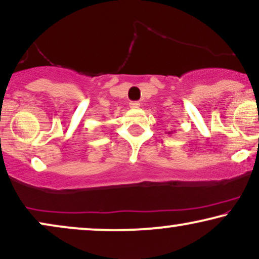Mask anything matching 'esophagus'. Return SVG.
I'll use <instances>...</instances> for the list:
<instances>
[{
    "label": "esophagus",
    "instance_id": "34e87169",
    "mask_svg": "<svg viewBox=\"0 0 259 259\" xmlns=\"http://www.w3.org/2000/svg\"><path fill=\"white\" fill-rule=\"evenodd\" d=\"M139 107H140L139 102H131L130 103V108H132V109H138Z\"/></svg>",
    "mask_w": 259,
    "mask_h": 259
}]
</instances>
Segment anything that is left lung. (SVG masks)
Returning a JSON list of instances; mask_svg holds the SVG:
<instances>
[{
	"label": "left lung",
	"instance_id": "obj_1",
	"mask_svg": "<svg viewBox=\"0 0 259 259\" xmlns=\"http://www.w3.org/2000/svg\"><path fill=\"white\" fill-rule=\"evenodd\" d=\"M171 133H173V131H170V132H168V135H171Z\"/></svg>",
	"mask_w": 259,
	"mask_h": 259
}]
</instances>
